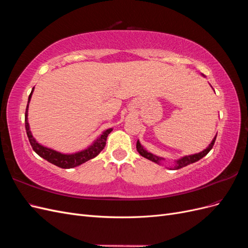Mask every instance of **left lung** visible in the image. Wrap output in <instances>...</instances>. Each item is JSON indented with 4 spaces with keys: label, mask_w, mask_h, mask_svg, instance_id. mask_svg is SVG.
I'll return each instance as SVG.
<instances>
[{
    "label": "left lung",
    "mask_w": 248,
    "mask_h": 248,
    "mask_svg": "<svg viewBox=\"0 0 248 248\" xmlns=\"http://www.w3.org/2000/svg\"><path fill=\"white\" fill-rule=\"evenodd\" d=\"M202 77L206 78L202 73ZM211 88H212V86H211ZM212 89H213V88H212ZM216 137H217V134L214 137V139L212 140V141L210 142L209 146H208L205 150H202V152L196 153V154H191V155H186V156L181 157V158H179V159L175 160L174 166L170 167V170H179V169H181V168H184V167H186V166H188V164H190V163H193V162L199 161L200 159H202V157L206 156V155L210 152V150H211V149L213 148V145H214V142H215ZM137 150H138V152H139L142 157H145V158H147V159H149V160H151V161H153V162H155V163H157V164H161V162H162L163 160H166L164 158H162V157L157 156V155H155V154H153V153H151V152H148L147 150L141 146V144H140L139 140H138V141H137Z\"/></svg>",
    "instance_id": "8db88e82"
}]
</instances>
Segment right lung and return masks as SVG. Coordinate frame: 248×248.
Masks as SVG:
<instances>
[{"mask_svg": "<svg viewBox=\"0 0 248 248\" xmlns=\"http://www.w3.org/2000/svg\"><path fill=\"white\" fill-rule=\"evenodd\" d=\"M33 92H34V88L32 89L31 94L29 95L28 104H27V108H26V115H25V124H26V131L28 134L30 144H31L34 151L40 157H42L43 159L47 160L48 162L55 164V166H57L59 168L72 169V168L80 166V164L85 163L86 161H88L90 159L94 158V157H96L102 151L104 147H106L108 136L112 131V128H108L107 130H104L100 134V136L93 141V144L91 146H89L88 148L81 150V151L76 152V153H70V154L61 153L59 151H56V150H54V149L39 144V142L35 140V138L33 137L31 130H30V124H29V120H28L29 103H30V101H31Z\"/></svg>", "mask_w": 248, "mask_h": 248, "instance_id": "obj_1", "label": "right lung"}]
</instances>
